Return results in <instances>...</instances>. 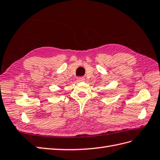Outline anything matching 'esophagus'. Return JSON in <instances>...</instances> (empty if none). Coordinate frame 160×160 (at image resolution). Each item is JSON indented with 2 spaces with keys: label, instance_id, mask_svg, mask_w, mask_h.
I'll return each instance as SVG.
<instances>
[{
  "label": "esophagus",
  "instance_id": "1",
  "mask_svg": "<svg viewBox=\"0 0 160 160\" xmlns=\"http://www.w3.org/2000/svg\"><path fill=\"white\" fill-rule=\"evenodd\" d=\"M77 80L78 82H82V81H85V79L83 77H79V78H77Z\"/></svg>",
  "mask_w": 160,
  "mask_h": 160
}]
</instances>
